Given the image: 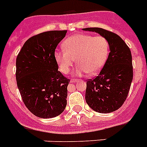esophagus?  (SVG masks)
Returning <instances> with one entry per match:
<instances>
[{
    "label": "esophagus",
    "instance_id": "esophagus-1",
    "mask_svg": "<svg viewBox=\"0 0 147 147\" xmlns=\"http://www.w3.org/2000/svg\"><path fill=\"white\" fill-rule=\"evenodd\" d=\"M77 79H72V80H70V83H77Z\"/></svg>",
    "mask_w": 147,
    "mask_h": 147
}]
</instances>
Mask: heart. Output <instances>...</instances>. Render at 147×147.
Returning a JSON list of instances; mask_svg holds the SVG:
<instances>
[{
    "instance_id": "heart-1",
    "label": "heart",
    "mask_w": 147,
    "mask_h": 147,
    "mask_svg": "<svg viewBox=\"0 0 147 147\" xmlns=\"http://www.w3.org/2000/svg\"><path fill=\"white\" fill-rule=\"evenodd\" d=\"M64 49L56 50L55 57L60 70L67 74L77 58L79 64L74 74L80 77L90 73L96 74L102 70L109 54V43L105 37L87 34H74L63 42Z\"/></svg>"
}]
</instances>
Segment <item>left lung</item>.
I'll use <instances>...</instances> for the list:
<instances>
[{
	"mask_svg": "<svg viewBox=\"0 0 147 147\" xmlns=\"http://www.w3.org/2000/svg\"><path fill=\"white\" fill-rule=\"evenodd\" d=\"M106 38L110 53L99 74L86 82L85 98L88 105L98 113L118 110L126 100L133 80L130 49L117 34L102 28H85Z\"/></svg>",
	"mask_w": 147,
	"mask_h": 147,
	"instance_id": "1",
	"label": "left lung"
}]
</instances>
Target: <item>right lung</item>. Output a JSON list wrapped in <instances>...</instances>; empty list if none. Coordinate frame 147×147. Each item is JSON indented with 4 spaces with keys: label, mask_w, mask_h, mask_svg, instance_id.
<instances>
[{
    "label": "right lung",
    "mask_w": 147,
    "mask_h": 147,
    "mask_svg": "<svg viewBox=\"0 0 147 147\" xmlns=\"http://www.w3.org/2000/svg\"><path fill=\"white\" fill-rule=\"evenodd\" d=\"M66 33L54 30L32 36L16 57L17 87L27 109L38 118H55L66 108L70 80L58 71L55 57Z\"/></svg>",
    "instance_id": "right-lung-1"
}]
</instances>
